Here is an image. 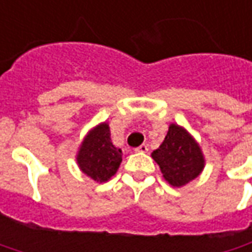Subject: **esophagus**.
I'll list each match as a JSON object with an SVG mask.
<instances>
[{
	"label": "esophagus",
	"mask_w": 252,
	"mask_h": 252,
	"mask_svg": "<svg viewBox=\"0 0 252 252\" xmlns=\"http://www.w3.org/2000/svg\"><path fill=\"white\" fill-rule=\"evenodd\" d=\"M135 151H136V152H141V153H146L148 152V145L142 143V145H141V146H138Z\"/></svg>",
	"instance_id": "34e87169"
}]
</instances>
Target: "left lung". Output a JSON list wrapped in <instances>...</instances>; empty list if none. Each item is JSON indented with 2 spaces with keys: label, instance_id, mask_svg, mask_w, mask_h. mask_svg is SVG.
Wrapping results in <instances>:
<instances>
[{
  "label": "left lung",
  "instance_id": "8db88e82",
  "mask_svg": "<svg viewBox=\"0 0 252 252\" xmlns=\"http://www.w3.org/2000/svg\"><path fill=\"white\" fill-rule=\"evenodd\" d=\"M152 158L159 164L163 177L173 187H183L199 176L204 169L201 148L184 128L171 124L159 149Z\"/></svg>",
  "mask_w": 252,
  "mask_h": 252
}]
</instances>
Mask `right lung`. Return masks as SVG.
<instances>
[{"label":"right lung","instance_id":"1","mask_svg":"<svg viewBox=\"0 0 252 252\" xmlns=\"http://www.w3.org/2000/svg\"><path fill=\"white\" fill-rule=\"evenodd\" d=\"M76 160L83 173L97 183H104L116 174L123 160V152L111 142L106 123L92 129L85 138Z\"/></svg>","mask_w":252,"mask_h":252}]
</instances>
